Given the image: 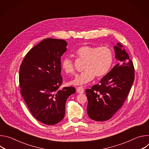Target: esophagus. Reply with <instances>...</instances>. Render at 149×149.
Returning a JSON list of instances; mask_svg holds the SVG:
<instances>
[{
  "label": "esophagus",
  "mask_w": 149,
  "mask_h": 149,
  "mask_svg": "<svg viewBox=\"0 0 149 149\" xmlns=\"http://www.w3.org/2000/svg\"><path fill=\"white\" fill-rule=\"evenodd\" d=\"M77 91L78 93L79 94H82L84 92V88H82V87H79L77 88Z\"/></svg>",
  "instance_id": "34e87169"
}]
</instances>
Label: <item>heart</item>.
<instances>
[{"label":"heart","instance_id":"1","mask_svg":"<svg viewBox=\"0 0 149 149\" xmlns=\"http://www.w3.org/2000/svg\"><path fill=\"white\" fill-rule=\"evenodd\" d=\"M76 56L85 61L83 70L77 75L71 84L79 86L91 81L95 77L97 78L103 77L108 73L113 62V52L109 47H94L83 45L75 51ZM61 67L67 74H73L75 72L74 63L71 58L65 56L61 60Z\"/></svg>","mask_w":149,"mask_h":149}]
</instances>
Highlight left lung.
<instances>
[{
  "instance_id": "8db88e82",
  "label": "left lung",
  "mask_w": 149,
  "mask_h": 149,
  "mask_svg": "<svg viewBox=\"0 0 149 149\" xmlns=\"http://www.w3.org/2000/svg\"><path fill=\"white\" fill-rule=\"evenodd\" d=\"M122 45L114 47L118 61L113 69L91 89L86 90L87 113L93 120L103 121L111 118L122 107L134 79L133 62Z\"/></svg>"
}]
</instances>
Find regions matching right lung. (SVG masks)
Segmentation results:
<instances>
[{
  "mask_svg": "<svg viewBox=\"0 0 149 149\" xmlns=\"http://www.w3.org/2000/svg\"><path fill=\"white\" fill-rule=\"evenodd\" d=\"M63 39L47 38L25 55L19 69L20 93L32 116L47 125H54L64 117L68 98L73 87L59 88L62 84L61 56L67 51Z\"/></svg>",
  "mask_w": 149,
  "mask_h": 149,
  "instance_id": "1",
  "label": "right lung"
}]
</instances>
